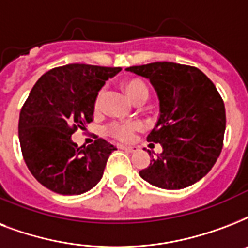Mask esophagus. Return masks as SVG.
Listing matches in <instances>:
<instances>
[{
  "mask_svg": "<svg viewBox=\"0 0 248 248\" xmlns=\"http://www.w3.org/2000/svg\"><path fill=\"white\" fill-rule=\"evenodd\" d=\"M121 149H124V151L128 152V153H134V152L138 151V148L136 147H126V145H122V147H121Z\"/></svg>",
  "mask_w": 248,
  "mask_h": 248,
  "instance_id": "1",
  "label": "esophagus"
}]
</instances>
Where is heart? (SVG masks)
<instances>
[{"instance_id": "heart-1", "label": "heart", "mask_w": 248, "mask_h": 248, "mask_svg": "<svg viewBox=\"0 0 248 248\" xmlns=\"http://www.w3.org/2000/svg\"><path fill=\"white\" fill-rule=\"evenodd\" d=\"M124 90L134 101L145 100L148 97V89L139 79H130L124 85ZM101 95V93H100ZM100 95L97 97V103L100 100ZM144 127V124L140 121H114L108 126V134L117 140L128 143L135 138L136 131H140Z\"/></svg>"}]
</instances>
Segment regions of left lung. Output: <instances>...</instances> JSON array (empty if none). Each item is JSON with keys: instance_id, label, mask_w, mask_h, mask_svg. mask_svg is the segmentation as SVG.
I'll list each match as a JSON object with an SVG mask.
<instances>
[{"instance_id": "8db88e82", "label": "left lung", "mask_w": 248, "mask_h": 248, "mask_svg": "<svg viewBox=\"0 0 248 248\" xmlns=\"http://www.w3.org/2000/svg\"><path fill=\"white\" fill-rule=\"evenodd\" d=\"M126 71L149 79L159 100L148 141L161 144L162 153L139 175L161 189L190 186L207 175L223 149L225 107L215 85L198 68L169 62Z\"/></svg>"}]
</instances>
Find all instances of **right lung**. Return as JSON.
Returning a JSON list of instances; mask_svg holds the SVG:
<instances>
[{
	"mask_svg": "<svg viewBox=\"0 0 248 248\" xmlns=\"http://www.w3.org/2000/svg\"><path fill=\"white\" fill-rule=\"evenodd\" d=\"M120 71L68 64L46 72L33 86L19 117V141L29 171L52 192L78 196L103 177L117 148L104 139L78 147L72 134L93 121L97 93Z\"/></svg>",
	"mask_w": 248,
	"mask_h": 248,
	"instance_id": "1",
	"label": "right lung"
}]
</instances>
